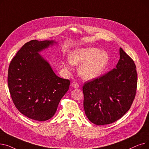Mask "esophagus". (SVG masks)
Instances as JSON below:
<instances>
[{
	"mask_svg": "<svg viewBox=\"0 0 149 149\" xmlns=\"http://www.w3.org/2000/svg\"><path fill=\"white\" fill-rule=\"evenodd\" d=\"M71 86L72 87H74V88H77L79 87V83H78L77 82H75V81H73L72 83H71Z\"/></svg>",
	"mask_w": 149,
	"mask_h": 149,
	"instance_id": "esophagus-1",
	"label": "esophagus"
}]
</instances>
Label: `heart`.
<instances>
[{"label": "heart", "mask_w": 149, "mask_h": 149, "mask_svg": "<svg viewBox=\"0 0 149 149\" xmlns=\"http://www.w3.org/2000/svg\"><path fill=\"white\" fill-rule=\"evenodd\" d=\"M109 54L97 48L78 49L73 51L69 57L70 63H65L66 68H70V65H80L79 73L84 80L97 78L103 72L109 63Z\"/></svg>", "instance_id": "heart-1"}]
</instances>
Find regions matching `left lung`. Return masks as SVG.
Masks as SVG:
<instances>
[{
    "label": "left lung",
    "instance_id": "obj_1",
    "mask_svg": "<svg viewBox=\"0 0 149 149\" xmlns=\"http://www.w3.org/2000/svg\"><path fill=\"white\" fill-rule=\"evenodd\" d=\"M113 69L84 83L83 107L89 120L96 125L112 123L129 110L137 89V72L132 58L120 49Z\"/></svg>",
    "mask_w": 149,
    "mask_h": 149
}]
</instances>
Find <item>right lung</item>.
<instances>
[{
	"instance_id": "add662e5",
	"label": "right lung",
	"mask_w": 149,
	"mask_h": 149,
	"mask_svg": "<svg viewBox=\"0 0 149 149\" xmlns=\"http://www.w3.org/2000/svg\"><path fill=\"white\" fill-rule=\"evenodd\" d=\"M53 43L36 40L26 43L11 61L8 72V85L15 107L38 121L54 115L70 85L69 80L57 76L38 53Z\"/></svg>"
}]
</instances>
